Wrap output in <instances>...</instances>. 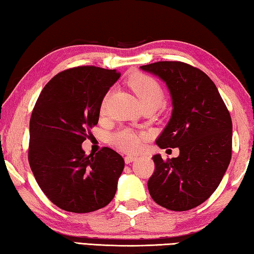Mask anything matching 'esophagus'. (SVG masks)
<instances>
[{
	"label": "esophagus",
	"instance_id": "esophagus-1",
	"mask_svg": "<svg viewBox=\"0 0 254 254\" xmlns=\"http://www.w3.org/2000/svg\"><path fill=\"white\" fill-rule=\"evenodd\" d=\"M136 159H137V157H135V156H126V158H124V161H126V163H130L132 161L136 160Z\"/></svg>",
	"mask_w": 254,
	"mask_h": 254
}]
</instances>
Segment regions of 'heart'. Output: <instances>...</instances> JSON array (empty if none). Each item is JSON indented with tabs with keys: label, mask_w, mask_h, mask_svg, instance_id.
Returning a JSON list of instances; mask_svg holds the SVG:
<instances>
[{
	"label": "heart",
	"mask_w": 254,
	"mask_h": 254,
	"mask_svg": "<svg viewBox=\"0 0 254 254\" xmlns=\"http://www.w3.org/2000/svg\"><path fill=\"white\" fill-rule=\"evenodd\" d=\"M128 86L140 100L142 106L153 105L158 107L163 101V89L151 77L144 74H134L128 79ZM109 95L104 97L102 103V111H105ZM147 135L143 133H135L128 128H123L112 136V142L118 148L127 152H135L142 147Z\"/></svg>",
	"instance_id": "obj_1"
}]
</instances>
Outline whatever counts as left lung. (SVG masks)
<instances>
[{
  "mask_svg": "<svg viewBox=\"0 0 254 254\" xmlns=\"http://www.w3.org/2000/svg\"><path fill=\"white\" fill-rule=\"evenodd\" d=\"M165 81L173 100L168 124L156 140L161 149L179 148L177 158L154 154L148 182L152 199L183 212L200 205L216 190L232 157V120L217 87L204 71L182 62L140 67Z\"/></svg>",
  "mask_w": 254,
  "mask_h": 254,
  "instance_id": "1",
  "label": "left lung"
}]
</instances>
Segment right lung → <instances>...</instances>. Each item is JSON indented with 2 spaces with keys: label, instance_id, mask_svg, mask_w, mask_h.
Instances as JSON below:
<instances>
[{
  "label": "right lung",
  "instance_id": "obj_1",
  "mask_svg": "<svg viewBox=\"0 0 254 254\" xmlns=\"http://www.w3.org/2000/svg\"><path fill=\"white\" fill-rule=\"evenodd\" d=\"M120 76L117 69L95 66L66 69L48 81L33 107L30 168L45 195L67 212L103 208L117 192L123 158L106 147L86 156L81 143L97 124L103 98Z\"/></svg>",
  "mask_w": 254,
  "mask_h": 254
}]
</instances>
